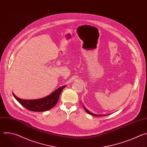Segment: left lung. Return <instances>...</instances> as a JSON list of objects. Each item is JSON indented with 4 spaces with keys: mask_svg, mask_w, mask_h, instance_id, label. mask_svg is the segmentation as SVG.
<instances>
[{
    "mask_svg": "<svg viewBox=\"0 0 147 147\" xmlns=\"http://www.w3.org/2000/svg\"><path fill=\"white\" fill-rule=\"evenodd\" d=\"M83 107H84V109L86 110V111L87 112V113H88V114H90V115H92V116H107V115H96V114H94V113H91V112H90L88 110H87L86 108H85V107L83 105Z\"/></svg>",
    "mask_w": 147,
    "mask_h": 147,
    "instance_id": "obj_1",
    "label": "left lung"
}]
</instances>
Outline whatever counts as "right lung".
Returning <instances> with one entry per match:
<instances>
[{"mask_svg": "<svg viewBox=\"0 0 147 147\" xmlns=\"http://www.w3.org/2000/svg\"><path fill=\"white\" fill-rule=\"evenodd\" d=\"M66 86L59 87L48 96L38 99H23L17 97L14 93L13 94L16 99L27 109L33 112H45L52 109L57 103L61 91Z\"/></svg>", "mask_w": 147, "mask_h": 147, "instance_id": "1", "label": "right lung"}]
</instances>
